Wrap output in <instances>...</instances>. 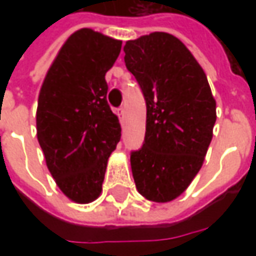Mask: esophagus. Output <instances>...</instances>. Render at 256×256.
Here are the masks:
<instances>
[{
  "instance_id": "esophagus-1",
  "label": "esophagus",
  "mask_w": 256,
  "mask_h": 256,
  "mask_svg": "<svg viewBox=\"0 0 256 256\" xmlns=\"http://www.w3.org/2000/svg\"><path fill=\"white\" fill-rule=\"evenodd\" d=\"M118 116H119V120H120V123H123V120H124V110L123 108H119L116 111Z\"/></svg>"
}]
</instances>
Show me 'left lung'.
<instances>
[{"mask_svg": "<svg viewBox=\"0 0 256 256\" xmlns=\"http://www.w3.org/2000/svg\"><path fill=\"white\" fill-rule=\"evenodd\" d=\"M123 50L146 102L144 145L130 156L136 188L150 202L167 203L203 166L216 102L203 68L177 36L156 31L128 41Z\"/></svg>", "mask_w": 256, "mask_h": 256, "instance_id": "left-lung-1", "label": "left lung"}]
</instances>
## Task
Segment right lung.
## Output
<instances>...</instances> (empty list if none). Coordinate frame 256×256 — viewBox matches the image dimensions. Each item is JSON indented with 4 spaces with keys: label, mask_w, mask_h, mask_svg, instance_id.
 <instances>
[{
    "label": "right lung",
    "mask_w": 256,
    "mask_h": 256,
    "mask_svg": "<svg viewBox=\"0 0 256 256\" xmlns=\"http://www.w3.org/2000/svg\"><path fill=\"white\" fill-rule=\"evenodd\" d=\"M122 41L92 28L68 36L38 96L36 137L60 190L75 203L94 202L120 140V123L106 102V74Z\"/></svg>",
    "instance_id": "right-lung-1"
}]
</instances>
